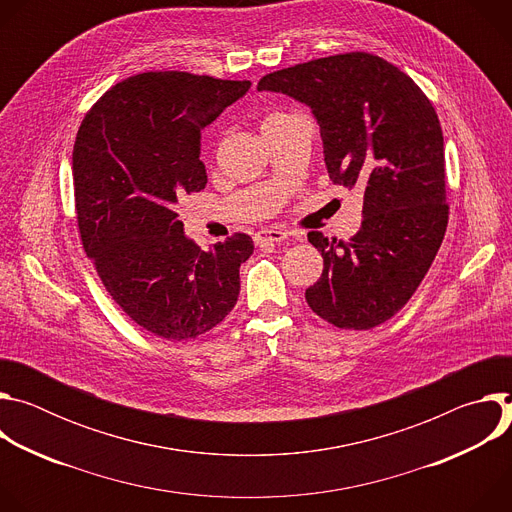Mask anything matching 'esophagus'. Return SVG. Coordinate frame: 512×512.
Here are the masks:
<instances>
[{
    "instance_id": "34e87169",
    "label": "esophagus",
    "mask_w": 512,
    "mask_h": 512,
    "mask_svg": "<svg viewBox=\"0 0 512 512\" xmlns=\"http://www.w3.org/2000/svg\"><path fill=\"white\" fill-rule=\"evenodd\" d=\"M287 239V233L281 229H261L255 233L257 243H281Z\"/></svg>"
}]
</instances>
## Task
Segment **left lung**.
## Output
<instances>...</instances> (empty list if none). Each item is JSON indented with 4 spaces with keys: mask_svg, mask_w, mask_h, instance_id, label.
<instances>
[{
    "mask_svg": "<svg viewBox=\"0 0 512 512\" xmlns=\"http://www.w3.org/2000/svg\"><path fill=\"white\" fill-rule=\"evenodd\" d=\"M257 91L312 109L334 184L362 190L350 241L308 233L324 271L308 306L344 330H371L415 294L448 227L444 135L433 105L391 62L350 52L263 77Z\"/></svg>",
    "mask_w": 512,
    "mask_h": 512,
    "instance_id": "obj_1",
    "label": "left lung"
}]
</instances>
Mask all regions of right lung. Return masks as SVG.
<instances>
[{"label": "right lung", "mask_w": 512, "mask_h": 512, "mask_svg": "<svg viewBox=\"0 0 512 512\" xmlns=\"http://www.w3.org/2000/svg\"><path fill=\"white\" fill-rule=\"evenodd\" d=\"M251 89L190 72H143L85 115L72 150L81 239L119 308L166 340H190L235 308L243 233L202 251L176 204L206 186L200 131Z\"/></svg>", "instance_id": "right-lung-1"}]
</instances>
